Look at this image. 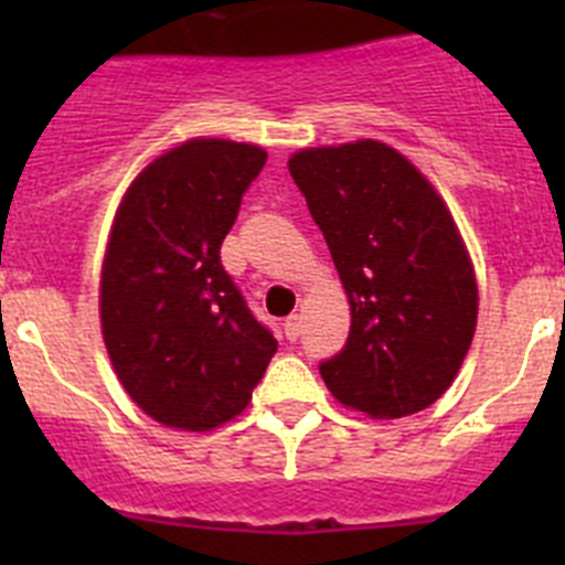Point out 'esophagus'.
<instances>
[{
	"label": "esophagus",
	"instance_id": "esophagus-1",
	"mask_svg": "<svg viewBox=\"0 0 565 565\" xmlns=\"http://www.w3.org/2000/svg\"><path fill=\"white\" fill-rule=\"evenodd\" d=\"M299 333H302V317H299V313H291V317L286 319V337L294 342Z\"/></svg>",
	"mask_w": 565,
	"mask_h": 565
}]
</instances>
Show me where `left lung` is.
Masks as SVG:
<instances>
[{
    "mask_svg": "<svg viewBox=\"0 0 565 565\" xmlns=\"http://www.w3.org/2000/svg\"><path fill=\"white\" fill-rule=\"evenodd\" d=\"M351 306L342 351L319 364L339 404L371 418L427 411L461 371L478 322L463 237L427 178L373 138L288 158Z\"/></svg>",
    "mask_w": 565,
    "mask_h": 565,
    "instance_id": "left-lung-1",
    "label": "left lung"
}]
</instances>
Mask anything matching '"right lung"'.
Returning a JSON list of instances; mask_svg holds the SVG:
<instances>
[{
    "label": "right lung",
    "mask_w": 565,
    "mask_h": 565,
    "mask_svg": "<svg viewBox=\"0 0 565 565\" xmlns=\"http://www.w3.org/2000/svg\"><path fill=\"white\" fill-rule=\"evenodd\" d=\"M257 143L189 138L124 192L102 263V337L113 371L149 418L209 433L246 411L277 339L221 266Z\"/></svg>",
    "instance_id": "1"
}]
</instances>
